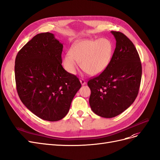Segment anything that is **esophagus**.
<instances>
[{"instance_id": "34e87169", "label": "esophagus", "mask_w": 160, "mask_h": 160, "mask_svg": "<svg viewBox=\"0 0 160 160\" xmlns=\"http://www.w3.org/2000/svg\"><path fill=\"white\" fill-rule=\"evenodd\" d=\"M80 83H81V84L82 85H85L86 84V81L84 80H83V79H80Z\"/></svg>"}]
</instances>
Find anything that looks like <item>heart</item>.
Masks as SVG:
<instances>
[{"label":"heart","mask_w":160,"mask_h":160,"mask_svg":"<svg viewBox=\"0 0 160 160\" xmlns=\"http://www.w3.org/2000/svg\"><path fill=\"white\" fill-rule=\"evenodd\" d=\"M114 46L106 38L84 39L72 45L70 53L63 58L62 64L70 74H75L79 63L81 68L91 76L101 74L107 69L112 58Z\"/></svg>","instance_id":"b5f03b06"}]
</instances>
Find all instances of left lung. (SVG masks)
<instances>
[{
	"label": "left lung",
	"instance_id": "left-lung-1",
	"mask_svg": "<svg viewBox=\"0 0 160 160\" xmlns=\"http://www.w3.org/2000/svg\"><path fill=\"white\" fill-rule=\"evenodd\" d=\"M111 33L116 48L111 63L99 76L88 82L91 109L104 118L120 115L133 103L142 75L140 58L133 43L121 32Z\"/></svg>",
	"mask_w": 160,
	"mask_h": 160
}]
</instances>
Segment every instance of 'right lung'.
Returning a JSON list of instances; mask_svg holds the SVG:
<instances>
[{
  "instance_id": "right-lung-1",
  "label": "right lung",
  "mask_w": 160,
  "mask_h": 160,
  "mask_svg": "<svg viewBox=\"0 0 160 160\" xmlns=\"http://www.w3.org/2000/svg\"><path fill=\"white\" fill-rule=\"evenodd\" d=\"M63 44L53 33L36 35L18 52L15 74L24 105L42 119L57 121L69 111L81 87L78 78L63 68Z\"/></svg>"
}]
</instances>
